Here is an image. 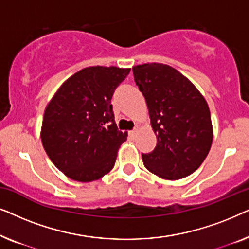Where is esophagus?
I'll use <instances>...</instances> for the list:
<instances>
[{
    "instance_id": "1",
    "label": "esophagus",
    "mask_w": 249,
    "mask_h": 249,
    "mask_svg": "<svg viewBox=\"0 0 249 249\" xmlns=\"http://www.w3.org/2000/svg\"><path fill=\"white\" fill-rule=\"evenodd\" d=\"M137 131H138V129L137 128H135L134 130H131V131H129V136H130L131 138H134L135 136H136V134H137Z\"/></svg>"
}]
</instances>
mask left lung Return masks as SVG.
I'll return each instance as SVG.
<instances>
[{"label": "left lung", "mask_w": 249, "mask_h": 249, "mask_svg": "<svg viewBox=\"0 0 249 249\" xmlns=\"http://www.w3.org/2000/svg\"><path fill=\"white\" fill-rule=\"evenodd\" d=\"M158 144L142 154L149 172L165 180L192 175L209 154L213 127L207 102L188 78L163 63L132 68Z\"/></svg>", "instance_id": "1"}]
</instances>
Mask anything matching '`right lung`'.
Segmentation results:
<instances>
[{
    "label": "right lung",
    "mask_w": 249,
    "mask_h": 249,
    "mask_svg": "<svg viewBox=\"0 0 249 249\" xmlns=\"http://www.w3.org/2000/svg\"><path fill=\"white\" fill-rule=\"evenodd\" d=\"M130 68L88 67L61 85L44 112L40 139L68 178L90 182L113 169L128 132L118 130L111 98Z\"/></svg>",
    "instance_id": "obj_1"
}]
</instances>
